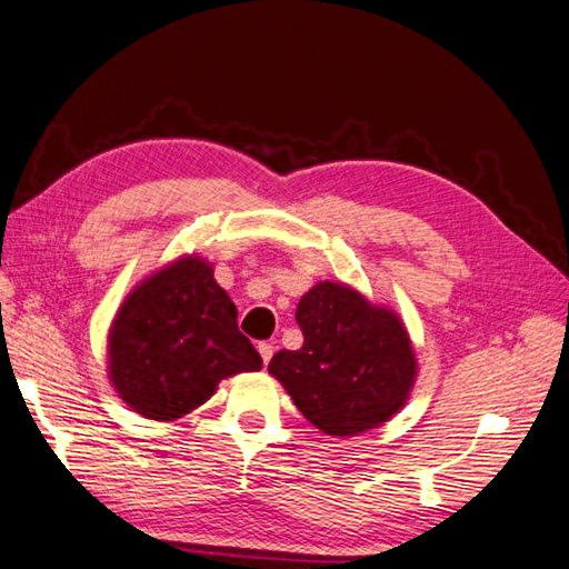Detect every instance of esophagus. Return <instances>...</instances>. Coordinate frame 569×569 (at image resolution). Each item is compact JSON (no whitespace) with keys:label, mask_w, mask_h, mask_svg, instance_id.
<instances>
[{"label":"esophagus","mask_w":569,"mask_h":569,"mask_svg":"<svg viewBox=\"0 0 569 569\" xmlns=\"http://www.w3.org/2000/svg\"><path fill=\"white\" fill-rule=\"evenodd\" d=\"M258 352H260V357H262V365H268L270 359H272V355H274V348L270 342H260L258 345Z\"/></svg>","instance_id":"obj_1"}]
</instances>
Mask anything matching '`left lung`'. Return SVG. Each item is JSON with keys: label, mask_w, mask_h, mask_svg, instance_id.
I'll return each mask as SVG.
<instances>
[{"label": "left lung", "mask_w": 569, "mask_h": 569, "mask_svg": "<svg viewBox=\"0 0 569 569\" xmlns=\"http://www.w3.org/2000/svg\"><path fill=\"white\" fill-rule=\"evenodd\" d=\"M297 323L303 345L277 352L268 371L323 435H362L406 408L418 357L393 309L323 280L299 299Z\"/></svg>", "instance_id": "left-lung-1"}]
</instances>
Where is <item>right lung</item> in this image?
I'll return each mask as SVG.
<instances>
[{"instance_id":"right-lung-1","label":"right lung","mask_w":569,"mask_h":569,"mask_svg":"<svg viewBox=\"0 0 569 569\" xmlns=\"http://www.w3.org/2000/svg\"><path fill=\"white\" fill-rule=\"evenodd\" d=\"M106 365L124 406L173 422L210 400L221 379L258 371L262 359L241 336L212 262L186 253L124 297L108 328Z\"/></svg>"}]
</instances>
